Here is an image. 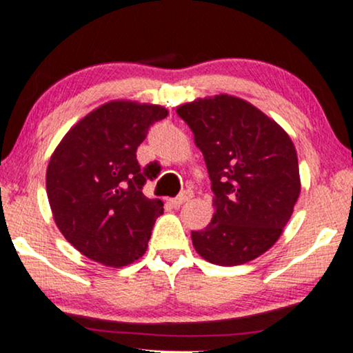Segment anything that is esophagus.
<instances>
[{
	"mask_svg": "<svg viewBox=\"0 0 353 353\" xmlns=\"http://www.w3.org/2000/svg\"><path fill=\"white\" fill-rule=\"evenodd\" d=\"M190 199H192V192L190 190H184L181 195H177L176 199H172L171 203L174 205V207H181L182 203H185L187 200H190Z\"/></svg>",
	"mask_w": 353,
	"mask_h": 353,
	"instance_id": "1",
	"label": "esophagus"
}]
</instances>
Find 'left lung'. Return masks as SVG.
<instances>
[{
  "mask_svg": "<svg viewBox=\"0 0 353 353\" xmlns=\"http://www.w3.org/2000/svg\"><path fill=\"white\" fill-rule=\"evenodd\" d=\"M189 125L215 194L212 221L192 231L195 251L216 265H241L274 246L293 213L301 182L296 150L275 120L239 97L187 102Z\"/></svg>",
  "mask_w": 353,
  "mask_h": 353,
  "instance_id": "obj_1",
  "label": "left lung"
}]
</instances>
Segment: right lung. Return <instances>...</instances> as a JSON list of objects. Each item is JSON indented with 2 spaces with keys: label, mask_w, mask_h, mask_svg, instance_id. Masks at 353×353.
<instances>
[{
  "label": "right lung",
  "mask_w": 353,
  "mask_h": 353,
  "mask_svg": "<svg viewBox=\"0 0 353 353\" xmlns=\"http://www.w3.org/2000/svg\"><path fill=\"white\" fill-rule=\"evenodd\" d=\"M161 105L110 101L70 128L47 168V197L66 241L91 261L123 267L143 256L163 202L143 195L153 168L137 148L163 120Z\"/></svg>",
  "instance_id": "right-lung-1"
}]
</instances>
